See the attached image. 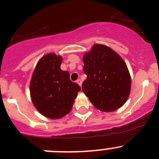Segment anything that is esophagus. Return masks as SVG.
<instances>
[{
  "label": "esophagus",
  "mask_w": 159,
  "mask_h": 159,
  "mask_svg": "<svg viewBox=\"0 0 159 159\" xmlns=\"http://www.w3.org/2000/svg\"><path fill=\"white\" fill-rule=\"evenodd\" d=\"M77 83H78V84H79V85L81 87V84H82V81H81V79H78V80H77Z\"/></svg>",
  "instance_id": "esophagus-1"
}]
</instances>
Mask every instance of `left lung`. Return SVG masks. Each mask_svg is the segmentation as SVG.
I'll use <instances>...</instances> for the list:
<instances>
[{
	"label": "left lung",
	"instance_id": "obj_1",
	"mask_svg": "<svg viewBox=\"0 0 159 159\" xmlns=\"http://www.w3.org/2000/svg\"><path fill=\"white\" fill-rule=\"evenodd\" d=\"M82 60L87 75L82 91L91 104L105 112L124 105L131 91V79L122 57L108 46L95 44Z\"/></svg>",
	"mask_w": 159,
	"mask_h": 159
}]
</instances>
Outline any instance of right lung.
I'll list each match as a JSON object with an SVG mask.
<instances>
[{
	"instance_id": "1",
	"label": "right lung",
	"mask_w": 159,
	"mask_h": 159,
	"mask_svg": "<svg viewBox=\"0 0 159 159\" xmlns=\"http://www.w3.org/2000/svg\"><path fill=\"white\" fill-rule=\"evenodd\" d=\"M62 57L54 53L43 56L37 64L30 82L32 103L42 115L51 119L63 118L71 110L81 88L61 69Z\"/></svg>"
}]
</instances>
